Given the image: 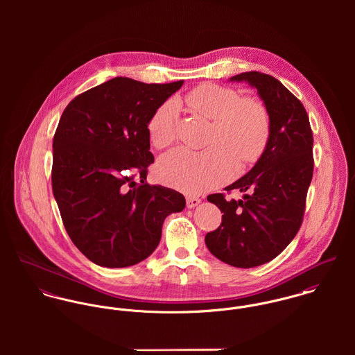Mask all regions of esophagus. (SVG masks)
<instances>
[{"label": "esophagus", "mask_w": 355, "mask_h": 355, "mask_svg": "<svg viewBox=\"0 0 355 355\" xmlns=\"http://www.w3.org/2000/svg\"><path fill=\"white\" fill-rule=\"evenodd\" d=\"M200 203H201V200L197 197H187V200H186V205L189 209H193V207L198 206Z\"/></svg>", "instance_id": "obj_1"}]
</instances>
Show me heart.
<instances>
[{
    "label": "heart",
    "mask_w": 355,
    "mask_h": 355,
    "mask_svg": "<svg viewBox=\"0 0 355 355\" xmlns=\"http://www.w3.org/2000/svg\"><path fill=\"white\" fill-rule=\"evenodd\" d=\"M191 112L211 121L206 141L210 148L196 153L175 149L157 165L158 179L183 193L200 194L232 178L242 165L255 162L265 152L270 137V116L263 102L224 86L203 83L186 97ZM178 105L162 103L148 123L153 146L164 149L176 139Z\"/></svg>",
    "instance_id": "1"
}]
</instances>
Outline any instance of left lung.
Listing matches in <instances>:
<instances>
[{"mask_svg": "<svg viewBox=\"0 0 355 355\" xmlns=\"http://www.w3.org/2000/svg\"><path fill=\"white\" fill-rule=\"evenodd\" d=\"M231 80L257 89L269 110L270 137L252 171L225 187L245 193L243 200L207 197L224 214L205 243L228 265L254 268L282 253L301 228L313 178V134L302 102L273 76L252 71Z\"/></svg>", "mask_w": 355, "mask_h": 355, "instance_id": "obj_1", "label": "left lung"}]
</instances>
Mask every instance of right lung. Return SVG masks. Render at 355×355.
<instances>
[{"label":"right lung","mask_w":355,"mask_h":355,"mask_svg":"<svg viewBox=\"0 0 355 355\" xmlns=\"http://www.w3.org/2000/svg\"><path fill=\"white\" fill-rule=\"evenodd\" d=\"M182 85L119 76L79 94L61 114L53 138V194L71 241L100 266L148 258L165 217L186 206L183 194L146 182L154 162L148 123Z\"/></svg>","instance_id":"right-lung-1"}]
</instances>
